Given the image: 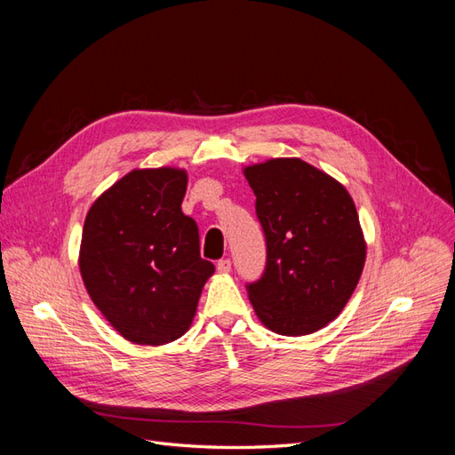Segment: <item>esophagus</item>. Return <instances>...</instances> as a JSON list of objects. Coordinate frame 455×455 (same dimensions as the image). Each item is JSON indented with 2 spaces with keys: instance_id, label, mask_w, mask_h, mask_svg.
Segmentation results:
<instances>
[{
  "instance_id": "esophagus-1",
  "label": "esophagus",
  "mask_w": 455,
  "mask_h": 455,
  "mask_svg": "<svg viewBox=\"0 0 455 455\" xmlns=\"http://www.w3.org/2000/svg\"><path fill=\"white\" fill-rule=\"evenodd\" d=\"M216 269H218V273H229V271H231V261H229V258L218 259Z\"/></svg>"
}]
</instances>
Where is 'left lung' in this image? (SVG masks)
<instances>
[{
  "instance_id": "left-lung-1",
  "label": "left lung",
  "mask_w": 455,
  "mask_h": 455,
  "mask_svg": "<svg viewBox=\"0 0 455 455\" xmlns=\"http://www.w3.org/2000/svg\"><path fill=\"white\" fill-rule=\"evenodd\" d=\"M256 196L267 261L246 286L266 328L306 336L346 307L363 275L366 241L349 191L298 157L244 167Z\"/></svg>"
}]
</instances>
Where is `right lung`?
<instances>
[{"instance_id": "1", "label": "right lung", "mask_w": 455, "mask_h": 455, "mask_svg": "<svg viewBox=\"0 0 455 455\" xmlns=\"http://www.w3.org/2000/svg\"><path fill=\"white\" fill-rule=\"evenodd\" d=\"M184 169H134L92 203L79 271L92 304L139 346L186 334L214 273L199 252V229L182 212Z\"/></svg>"}]
</instances>
